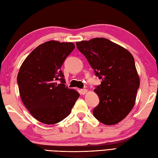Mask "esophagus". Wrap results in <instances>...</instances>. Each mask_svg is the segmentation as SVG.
<instances>
[{"label":"esophagus","mask_w":158,"mask_h":158,"mask_svg":"<svg viewBox=\"0 0 158 158\" xmlns=\"http://www.w3.org/2000/svg\"><path fill=\"white\" fill-rule=\"evenodd\" d=\"M80 92H81V94H85L88 92V89H81L80 90Z\"/></svg>","instance_id":"1"}]
</instances>
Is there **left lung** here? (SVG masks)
Instances as JSON below:
<instances>
[{
	"label": "left lung",
	"instance_id": "obj_1",
	"mask_svg": "<svg viewBox=\"0 0 158 158\" xmlns=\"http://www.w3.org/2000/svg\"><path fill=\"white\" fill-rule=\"evenodd\" d=\"M76 45L102 79L94 89L100 102L93 110L94 116L107 126L118 123L133 109L140 85L133 56L105 38L76 42Z\"/></svg>",
	"mask_w": 158,
	"mask_h": 158
}]
</instances>
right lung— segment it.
<instances>
[{"instance_id":"1","label":"right lung","mask_w":158,"mask_h":158,"mask_svg":"<svg viewBox=\"0 0 158 158\" xmlns=\"http://www.w3.org/2000/svg\"><path fill=\"white\" fill-rule=\"evenodd\" d=\"M75 48L71 42L47 41L33 50L20 66L17 78L20 97L30 113L43 123L55 124L66 118L80 96L66 87L60 70Z\"/></svg>"}]
</instances>
